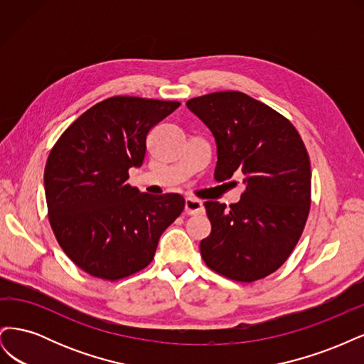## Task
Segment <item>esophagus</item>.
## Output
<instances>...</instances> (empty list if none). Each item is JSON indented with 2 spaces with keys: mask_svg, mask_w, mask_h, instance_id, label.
I'll use <instances>...</instances> for the list:
<instances>
[{
  "mask_svg": "<svg viewBox=\"0 0 364 364\" xmlns=\"http://www.w3.org/2000/svg\"><path fill=\"white\" fill-rule=\"evenodd\" d=\"M203 211V203L199 199H194V197H186L185 199V213L186 214H199Z\"/></svg>",
  "mask_w": 364,
  "mask_h": 364,
  "instance_id": "esophagus-1",
  "label": "esophagus"
}]
</instances>
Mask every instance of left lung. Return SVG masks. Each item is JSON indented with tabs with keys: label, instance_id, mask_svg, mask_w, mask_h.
I'll use <instances>...</instances> for the list:
<instances>
[{
	"label": "left lung",
	"instance_id": "left-lung-1",
	"mask_svg": "<svg viewBox=\"0 0 364 364\" xmlns=\"http://www.w3.org/2000/svg\"><path fill=\"white\" fill-rule=\"evenodd\" d=\"M213 132L214 178L243 174L238 203L205 202L211 234L200 241L209 269L252 282L278 270L299 241L310 213L311 168L302 138L290 121L238 91L213 92L186 102Z\"/></svg>",
	"mask_w": 364,
	"mask_h": 364
}]
</instances>
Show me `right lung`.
Segmentation results:
<instances>
[{
    "instance_id": "right-lung-1",
    "label": "right lung",
    "mask_w": 364,
    "mask_h": 364,
    "mask_svg": "<svg viewBox=\"0 0 364 364\" xmlns=\"http://www.w3.org/2000/svg\"><path fill=\"white\" fill-rule=\"evenodd\" d=\"M179 102L111 97L63 132L47 159L43 185L53 232L91 277L117 281L151 262L162 232L181 215L179 194L151 196L126 183L141 167L151 127Z\"/></svg>"
}]
</instances>
